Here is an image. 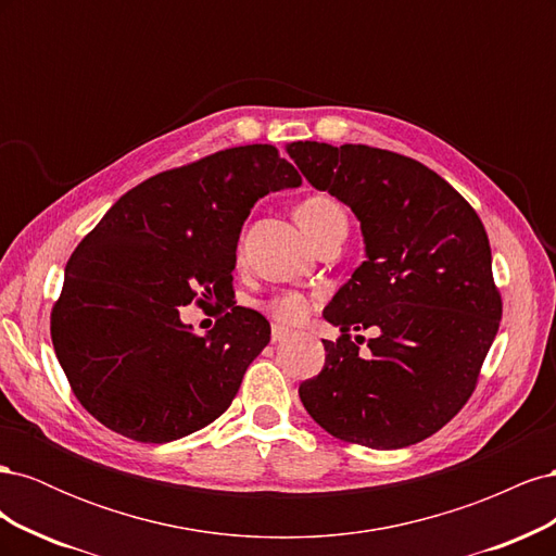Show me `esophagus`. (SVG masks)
I'll use <instances>...</instances> for the list:
<instances>
[{
    "label": "esophagus",
    "mask_w": 556,
    "mask_h": 556,
    "mask_svg": "<svg viewBox=\"0 0 556 556\" xmlns=\"http://www.w3.org/2000/svg\"><path fill=\"white\" fill-rule=\"evenodd\" d=\"M290 333H292L290 329H285V327H280V325H274V327H271V341H274V343H280V341L288 339Z\"/></svg>",
    "instance_id": "1"
}]
</instances>
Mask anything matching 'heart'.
<instances>
[{
	"instance_id": "b5f03b06",
	"label": "heart",
	"mask_w": 556,
	"mask_h": 556,
	"mask_svg": "<svg viewBox=\"0 0 556 556\" xmlns=\"http://www.w3.org/2000/svg\"><path fill=\"white\" fill-rule=\"evenodd\" d=\"M294 220L301 227V231L306 233L308 241H313L315 233L327 229L333 223L345 220V213L339 206V201H333L327 194H315V197H308L306 201H301L296 206ZM311 304L313 301L306 294L288 290L268 299L264 304V311L282 325H294L299 319L306 317V313L311 311Z\"/></svg>"
}]
</instances>
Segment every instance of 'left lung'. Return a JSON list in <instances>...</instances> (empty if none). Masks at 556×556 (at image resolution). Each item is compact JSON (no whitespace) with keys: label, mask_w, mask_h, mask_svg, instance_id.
<instances>
[{"label":"left lung","mask_w":556,"mask_h":556,"mask_svg":"<svg viewBox=\"0 0 556 556\" xmlns=\"http://www.w3.org/2000/svg\"><path fill=\"white\" fill-rule=\"evenodd\" d=\"M288 155L313 188L357 215L366 262L333 294L325 368L299 384L331 435L374 450L429 439L473 394L501 323L492 250L478 213L447 180L371 146L294 141ZM374 328L368 358L361 337Z\"/></svg>","instance_id":"8db88e82"}]
</instances>
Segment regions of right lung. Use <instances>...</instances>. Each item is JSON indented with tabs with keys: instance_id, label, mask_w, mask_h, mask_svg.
Returning a JSON list of instances; mask_svg holds the SVG:
<instances>
[{
	"instance_id": "add662e5",
	"label": "right lung",
	"mask_w": 556,
	"mask_h": 556,
	"mask_svg": "<svg viewBox=\"0 0 556 556\" xmlns=\"http://www.w3.org/2000/svg\"><path fill=\"white\" fill-rule=\"evenodd\" d=\"M274 146L252 143L162 172L123 194L78 243L50 313V336L80 406L139 443L204 429L237 396L271 341L257 311L237 306L231 271L255 201L299 188ZM224 315L206 337L179 323L199 294Z\"/></svg>"
}]
</instances>
